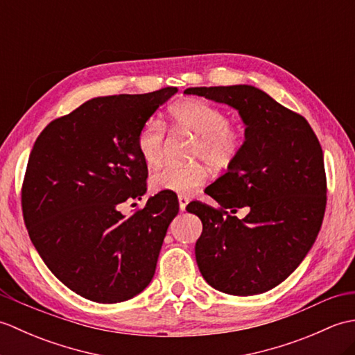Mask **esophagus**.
<instances>
[{"label":"esophagus","mask_w":355,"mask_h":355,"mask_svg":"<svg viewBox=\"0 0 355 355\" xmlns=\"http://www.w3.org/2000/svg\"><path fill=\"white\" fill-rule=\"evenodd\" d=\"M187 202H189V198L184 197V195H178V205H180V210H182V212H184L186 210Z\"/></svg>","instance_id":"34e87169"}]
</instances>
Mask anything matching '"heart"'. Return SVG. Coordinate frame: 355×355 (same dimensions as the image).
Returning a JSON list of instances; mask_svg holds the SVG:
<instances>
[{"instance_id":"heart-1","label":"heart","mask_w":355,"mask_h":355,"mask_svg":"<svg viewBox=\"0 0 355 355\" xmlns=\"http://www.w3.org/2000/svg\"><path fill=\"white\" fill-rule=\"evenodd\" d=\"M169 119L173 128L198 139L195 157L202 158L214 168H227L243 149V132L229 122L223 110L212 103L195 99L177 102L169 108ZM137 150L150 168L163 162L164 130L158 120L149 119L143 123L137 134ZM206 180L205 164H168L154 173L150 186L157 192L191 195L197 187L205 184Z\"/></svg>"}]
</instances>
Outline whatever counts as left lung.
<instances>
[{"label": "left lung", "instance_id": "left-lung-1", "mask_svg": "<svg viewBox=\"0 0 355 355\" xmlns=\"http://www.w3.org/2000/svg\"><path fill=\"white\" fill-rule=\"evenodd\" d=\"M184 94L229 105L245 126L239 155L206 189L221 210L195 201L186 207L202 223L198 268L218 291L266 293L300 266L318 238L327 206L320 143L302 116L253 85L195 87ZM241 207L249 214L238 220L230 214Z\"/></svg>", "mask_w": 355, "mask_h": 355}]
</instances>
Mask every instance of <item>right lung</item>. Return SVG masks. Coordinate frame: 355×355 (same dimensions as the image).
<instances>
[{"label": "right lung", "mask_w": 355, "mask_h": 355, "mask_svg": "<svg viewBox=\"0 0 355 355\" xmlns=\"http://www.w3.org/2000/svg\"><path fill=\"white\" fill-rule=\"evenodd\" d=\"M177 92L94 97L45 126L30 153L22 186L28 236L51 273L93 302H123L154 277L178 200L158 192L131 216L119 206L146 193L137 134Z\"/></svg>", "instance_id": "right-lung-1"}]
</instances>
